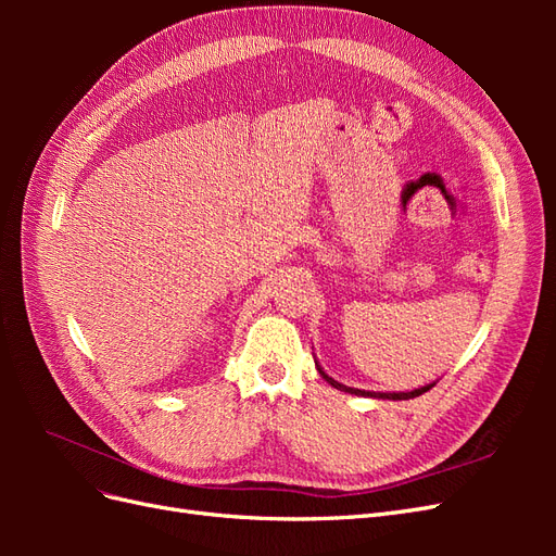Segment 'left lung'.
<instances>
[{
    "instance_id": "8db88e82",
    "label": "left lung",
    "mask_w": 556,
    "mask_h": 556,
    "mask_svg": "<svg viewBox=\"0 0 556 556\" xmlns=\"http://www.w3.org/2000/svg\"><path fill=\"white\" fill-rule=\"evenodd\" d=\"M315 366H317V371H319V376H323L331 387H336V390H341V392H348V394H357V396H371V399H392V401H406V399H415V396H419V394H425V392H429L431 387L435 384V382H429V384H425V387H417V390H410V392H366V390H357V387H348V384H343V382H339V380H333L331 376H327L325 371H323V366H319L317 362H315Z\"/></svg>"
}]
</instances>
